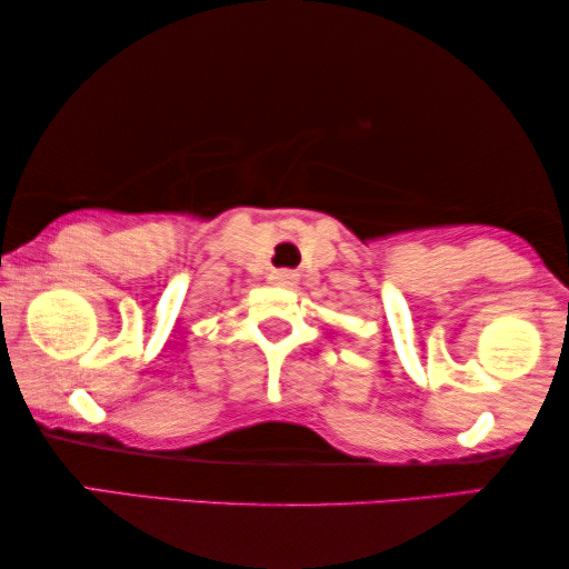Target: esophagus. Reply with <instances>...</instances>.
<instances>
[{
  "mask_svg": "<svg viewBox=\"0 0 569 569\" xmlns=\"http://www.w3.org/2000/svg\"><path fill=\"white\" fill-rule=\"evenodd\" d=\"M270 280L276 286H297V280H299V276L293 270H272V276H270Z\"/></svg>",
  "mask_w": 569,
  "mask_h": 569,
  "instance_id": "obj_1",
  "label": "esophagus"
}]
</instances>
